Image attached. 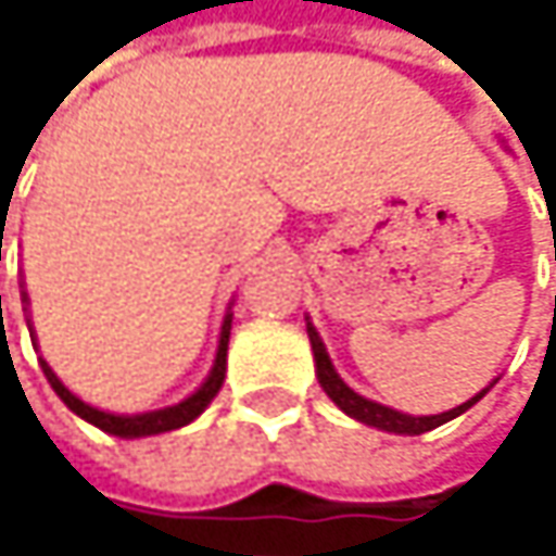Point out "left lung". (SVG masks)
Returning a JSON list of instances; mask_svg holds the SVG:
<instances>
[{
    "label": "left lung",
    "instance_id": "left-lung-1",
    "mask_svg": "<svg viewBox=\"0 0 556 556\" xmlns=\"http://www.w3.org/2000/svg\"><path fill=\"white\" fill-rule=\"evenodd\" d=\"M305 328H308V341H312V354H315V374H318L321 389L328 392V399H331L341 412H348L351 418H357V421H364V425H374V428H380V431H392V434H425V431H431V428H438V425H444V421L464 415L470 405H477V402L490 392V387H486L483 392H477L473 399H467L464 405H457V408H451V412H441V415H402V412H395V408H389V405H380V402H374V399L357 395L354 389L348 387V383L338 377V370H334V364H331V357H328V351H325L318 331L312 328V321H308Z\"/></svg>",
    "mask_w": 556,
    "mask_h": 556
}]
</instances>
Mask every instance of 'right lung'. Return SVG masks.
<instances>
[{
  "label": "right lung",
  "instance_id": "obj_1",
  "mask_svg": "<svg viewBox=\"0 0 556 556\" xmlns=\"http://www.w3.org/2000/svg\"><path fill=\"white\" fill-rule=\"evenodd\" d=\"M2 244V235H0ZM228 334H231V312L225 315L222 321V338H218V351H215V364H212V374L205 377V383L195 389L189 399L167 405V408H157V412H141V415H112V412H99L92 405H86L83 399H76L70 389L56 380V374L41 361V370L48 377V383L54 387V392L63 399V405L70 412H76L79 418H86L89 425L109 431V434H118V438H148V434H164L173 428H182L189 425L192 418H199L205 412V405L218 395V389L225 383V364H228ZM31 344H35V334H31Z\"/></svg>",
  "mask_w": 556,
  "mask_h": 556
}]
</instances>
